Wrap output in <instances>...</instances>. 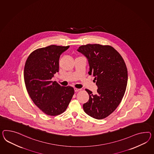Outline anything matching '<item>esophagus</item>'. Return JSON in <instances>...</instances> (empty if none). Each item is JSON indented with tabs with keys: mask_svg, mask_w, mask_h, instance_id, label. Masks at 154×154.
I'll list each match as a JSON object with an SVG mask.
<instances>
[{
	"mask_svg": "<svg viewBox=\"0 0 154 154\" xmlns=\"http://www.w3.org/2000/svg\"><path fill=\"white\" fill-rule=\"evenodd\" d=\"M74 91H75V92H78V91H82V89H78V88H74Z\"/></svg>",
	"mask_w": 154,
	"mask_h": 154,
	"instance_id": "esophagus-1",
	"label": "esophagus"
}]
</instances>
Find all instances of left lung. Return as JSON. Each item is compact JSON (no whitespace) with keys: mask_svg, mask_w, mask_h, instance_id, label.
Wrapping results in <instances>:
<instances>
[{"mask_svg":"<svg viewBox=\"0 0 154 154\" xmlns=\"http://www.w3.org/2000/svg\"><path fill=\"white\" fill-rule=\"evenodd\" d=\"M78 51L85 56L89 64V75H93L97 93L85 89L89 96L83 104L84 112L91 117L102 119L118 107L126 89L128 73L126 63L119 52L109 45L88 44Z\"/></svg>","mask_w":154,"mask_h":154,"instance_id":"obj_1","label":"left lung"}]
</instances>
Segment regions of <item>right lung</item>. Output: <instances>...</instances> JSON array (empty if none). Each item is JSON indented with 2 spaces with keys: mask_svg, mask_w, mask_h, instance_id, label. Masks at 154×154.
<instances>
[{
  "mask_svg": "<svg viewBox=\"0 0 154 154\" xmlns=\"http://www.w3.org/2000/svg\"><path fill=\"white\" fill-rule=\"evenodd\" d=\"M69 48L50 45L36 49L28 57L24 67V80L30 98L44 113L55 116L64 112L74 89L63 87L52 78L59 71L60 56Z\"/></svg>",
  "mask_w": 154,
  "mask_h": 154,
  "instance_id": "right-lung-1",
  "label": "right lung"
}]
</instances>
